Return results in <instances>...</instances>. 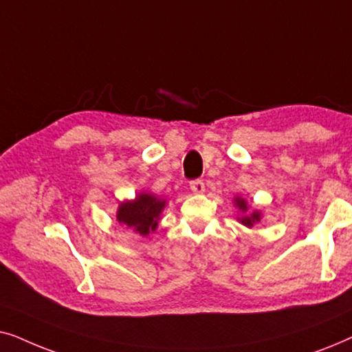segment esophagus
<instances>
[{
	"mask_svg": "<svg viewBox=\"0 0 352 352\" xmlns=\"http://www.w3.org/2000/svg\"><path fill=\"white\" fill-rule=\"evenodd\" d=\"M190 190L194 192V194H201V192L205 190V182L201 179H195V181H190Z\"/></svg>",
	"mask_w": 352,
	"mask_h": 352,
	"instance_id": "1",
	"label": "esophagus"
}]
</instances>
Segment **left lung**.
I'll list each match as a JSON object with an SVG mask.
<instances>
[{"label":"left lung","instance_id":"left-lung-1","mask_svg":"<svg viewBox=\"0 0 352 352\" xmlns=\"http://www.w3.org/2000/svg\"><path fill=\"white\" fill-rule=\"evenodd\" d=\"M235 204L239 205V208L242 210V211H247V204H245L243 200L235 199ZM240 221H242V224L247 226V228H252V226H253L254 223H258V221H259V213H258V211H254V213H252V214L243 216V218L240 219Z\"/></svg>","mask_w":352,"mask_h":352}]
</instances>
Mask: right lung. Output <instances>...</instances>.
Here are the masks:
<instances>
[{
    "instance_id": "right-lung-1",
    "label": "right lung",
    "mask_w": 352,
    "mask_h": 352,
    "mask_svg": "<svg viewBox=\"0 0 352 352\" xmlns=\"http://www.w3.org/2000/svg\"><path fill=\"white\" fill-rule=\"evenodd\" d=\"M163 206L165 200L157 199L151 194H141L134 201L120 205L117 218L120 223L133 228L141 235H147L151 230L157 229Z\"/></svg>"
}]
</instances>
